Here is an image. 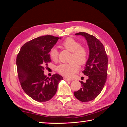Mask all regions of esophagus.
I'll return each mask as SVG.
<instances>
[{"label":"esophagus","instance_id":"esophagus-1","mask_svg":"<svg viewBox=\"0 0 127 127\" xmlns=\"http://www.w3.org/2000/svg\"><path fill=\"white\" fill-rule=\"evenodd\" d=\"M64 80H65V81H68V82H70V81H71V80H70V79H69L66 78H64Z\"/></svg>","mask_w":127,"mask_h":127}]
</instances>
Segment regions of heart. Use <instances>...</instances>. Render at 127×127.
<instances>
[{"mask_svg": "<svg viewBox=\"0 0 127 127\" xmlns=\"http://www.w3.org/2000/svg\"><path fill=\"white\" fill-rule=\"evenodd\" d=\"M62 46L72 52L70 61L69 63L61 64L57 67V71L60 74L66 77H70L78 70V65H82L86 63L88 52L85 47L82 46L81 43L72 37H68L62 43ZM50 58L53 61H57L58 53L55 48L51 49L49 53Z\"/></svg>", "mask_w": 127, "mask_h": 127, "instance_id": "1", "label": "heart"}]
</instances>
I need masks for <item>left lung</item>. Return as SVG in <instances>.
I'll return each mask as SVG.
<instances>
[{"mask_svg":"<svg viewBox=\"0 0 127 127\" xmlns=\"http://www.w3.org/2000/svg\"><path fill=\"white\" fill-rule=\"evenodd\" d=\"M87 41L89 48V59L83 73L88 76L85 83L79 81L82 87L74 92L76 98L82 102L94 100L98 96L104 87L107 78L108 59L104 45L95 36L85 32H79Z\"/></svg>","mask_w":127,"mask_h":127,"instance_id":"left-lung-1","label":"left lung"}]
</instances>
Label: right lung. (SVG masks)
<instances>
[{
	"label": "right lung",
	"instance_id": "1",
	"mask_svg": "<svg viewBox=\"0 0 127 127\" xmlns=\"http://www.w3.org/2000/svg\"><path fill=\"white\" fill-rule=\"evenodd\" d=\"M61 37L43 36L25 44L17 57L16 64L21 87L30 97L38 102L50 100L63 79L58 74L45 76L44 66L51 62L49 52Z\"/></svg>",
	"mask_w": 127,
	"mask_h": 127
}]
</instances>
